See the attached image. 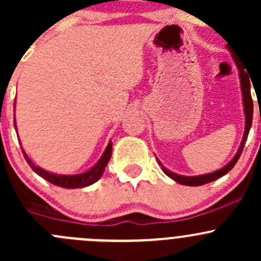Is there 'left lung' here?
<instances>
[{
  "instance_id": "1",
  "label": "left lung",
  "mask_w": 261,
  "mask_h": 261,
  "mask_svg": "<svg viewBox=\"0 0 261 261\" xmlns=\"http://www.w3.org/2000/svg\"><path fill=\"white\" fill-rule=\"evenodd\" d=\"M250 80H251V78H250ZM240 82H241V93H243L244 111H245V131H244L243 141H241L240 147H239L238 152H236V155L233 156V159L231 160L228 164H226L225 167L221 168L220 170H216V172H213V173H208V174L196 175V177H186V175L175 174V173L170 172V170H168L167 168H164V165H163L162 163L158 160V163H159L160 167H162L163 172H164L168 177H170L172 179L178 181L179 184H183V186L197 187V186H203V184L210 183V181L218 179V178H221L222 175H225L226 173H228V170H231L233 167H235V164L238 163L239 158H240L241 152H243V150H244V145H245V141H246V139H247V135H249L250 127H251V123H252V111H254V105H252L251 93H250V81H249V77L246 75V73L243 72V70H240Z\"/></svg>"
}]
</instances>
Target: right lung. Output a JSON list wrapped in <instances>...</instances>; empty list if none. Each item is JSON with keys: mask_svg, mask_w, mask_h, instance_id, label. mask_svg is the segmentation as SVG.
<instances>
[{"mask_svg": "<svg viewBox=\"0 0 261 261\" xmlns=\"http://www.w3.org/2000/svg\"><path fill=\"white\" fill-rule=\"evenodd\" d=\"M15 123V128H16V122ZM22 154L25 156L26 162L30 165L31 169L36 173L38 175H40L41 178L46 179L50 183L55 184L58 187H63V188H83V187L91 186V184L96 183L99 178L103 174V170L106 168L107 163H109L110 158L112 154V143L110 141L109 145H107L106 150H105L103 155L101 156V159L97 162V164L93 168H91L89 170H87L86 173H82V174H75V175H62V174H54V173L46 172V170L41 169L40 167H36L33 162L30 160V158L26 155V152L23 151Z\"/></svg>", "mask_w": 261, "mask_h": 261, "instance_id": "right-lung-1", "label": "right lung"}]
</instances>
